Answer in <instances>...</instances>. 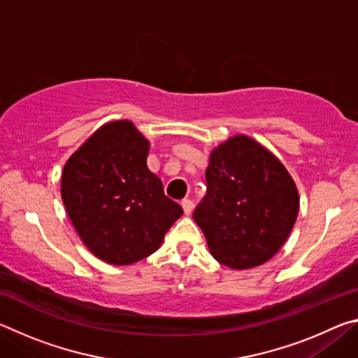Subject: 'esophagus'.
Instances as JSON below:
<instances>
[{
  "instance_id": "1",
  "label": "esophagus",
  "mask_w": 358,
  "mask_h": 358,
  "mask_svg": "<svg viewBox=\"0 0 358 358\" xmlns=\"http://www.w3.org/2000/svg\"><path fill=\"white\" fill-rule=\"evenodd\" d=\"M181 207H183L185 215H191V211L194 208V203H192L191 199H183V201H181Z\"/></svg>"
}]
</instances>
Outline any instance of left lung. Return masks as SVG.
<instances>
[{
  "label": "left lung",
  "mask_w": 358,
  "mask_h": 358,
  "mask_svg": "<svg viewBox=\"0 0 358 358\" xmlns=\"http://www.w3.org/2000/svg\"><path fill=\"white\" fill-rule=\"evenodd\" d=\"M207 196L194 220L211 256L234 270L262 265L281 250L300 197L286 167L248 136H234L210 155Z\"/></svg>",
  "instance_id": "1"
}]
</instances>
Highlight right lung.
I'll return each instance as SVG.
<instances>
[{"instance_id": "add662e5", "label": "right lung", "mask_w": 358, "mask_h": 358, "mask_svg": "<svg viewBox=\"0 0 358 358\" xmlns=\"http://www.w3.org/2000/svg\"><path fill=\"white\" fill-rule=\"evenodd\" d=\"M150 142L128 120L107 123L63 169L62 199L78 237L96 257L131 265L161 246L183 208L150 172Z\"/></svg>"}]
</instances>
